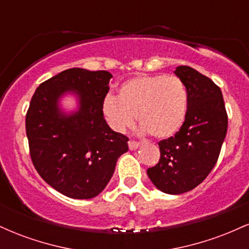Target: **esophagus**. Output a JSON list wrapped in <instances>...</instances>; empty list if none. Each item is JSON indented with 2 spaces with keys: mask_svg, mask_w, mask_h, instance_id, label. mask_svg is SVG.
Here are the masks:
<instances>
[{
  "mask_svg": "<svg viewBox=\"0 0 249 249\" xmlns=\"http://www.w3.org/2000/svg\"><path fill=\"white\" fill-rule=\"evenodd\" d=\"M139 146H141V142H134V141L128 142V148H130V150H137Z\"/></svg>",
  "mask_w": 249,
  "mask_h": 249,
  "instance_id": "obj_1",
  "label": "esophagus"
}]
</instances>
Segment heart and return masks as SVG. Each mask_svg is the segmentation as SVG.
<instances>
[{
	"label": "heart",
	"mask_w": 249,
	"mask_h": 249,
	"mask_svg": "<svg viewBox=\"0 0 249 249\" xmlns=\"http://www.w3.org/2000/svg\"><path fill=\"white\" fill-rule=\"evenodd\" d=\"M188 93L177 76L142 75L121 85L118 97L107 95L102 112L111 128L124 132L134 123V115L144 132L154 138H170L178 133L187 117Z\"/></svg>",
	"instance_id": "b5f03b06"
}]
</instances>
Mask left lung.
<instances>
[{"label":"left lung","mask_w":249,"mask_h":249,"mask_svg":"<svg viewBox=\"0 0 249 249\" xmlns=\"http://www.w3.org/2000/svg\"><path fill=\"white\" fill-rule=\"evenodd\" d=\"M188 93L187 117L178 133L158 142L160 159L147 170L153 185L167 194L193 190L213 170L227 133L228 118L221 90L193 68L174 71Z\"/></svg>","instance_id":"left-lung-1"}]
</instances>
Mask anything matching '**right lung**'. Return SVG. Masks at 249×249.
I'll list each match as a JSON object with an SVG mask.
<instances>
[{"instance_id": "add662e5", "label": "right lung", "mask_w": 249, "mask_h": 249, "mask_svg": "<svg viewBox=\"0 0 249 249\" xmlns=\"http://www.w3.org/2000/svg\"><path fill=\"white\" fill-rule=\"evenodd\" d=\"M112 75L72 68L43 82L31 98L25 131L31 161L45 182L72 199H91L104 190L128 138L115 132L102 112ZM68 92L79 110L67 115L58 107Z\"/></svg>"}]
</instances>
